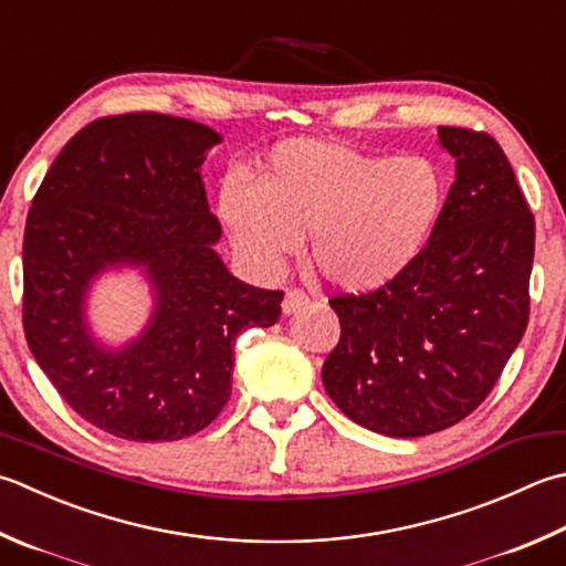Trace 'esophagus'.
<instances>
[{"instance_id": "34e87169", "label": "esophagus", "mask_w": 566, "mask_h": 566, "mask_svg": "<svg viewBox=\"0 0 566 566\" xmlns=\"http://www.w3.org/2000/svg\"><path fill=\"white\" fill-rule=\"evenodd\" d=\"M308 304V298L302 292H286L284 294V302H282V314L284 316H292L296 312H302V308Z\"/></svg>"}]
</instances>
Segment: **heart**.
<instances>
[{
    "label": "heart",
    "mask_w": 566,
    "mask_h": 566,
    "mask_svg": "<svg viewBox=\"0 0 566 566\" xmlns=\"http://www.w3.org/2000/svg\"><path fill=\"white\" fill-rule=\"evenodd\" d=\"M447 206V174L429 157H382L328 139L280 142L258 184L228 179L218 210L232 248L274 274L302 248L343 294H373L422 258Z\"/></svg>",
    "instance_id": "1"
}]
</instances>
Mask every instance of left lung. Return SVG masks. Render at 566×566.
<instances>
[{"label":"left lung","instance_id":"obj_1","mask_svg":"<svg viewBox=\"0 0 566 566\" xmlns=\"http://www.w3.org/2000/svg\"><path fill=\"white\" fill-rule=\"evenodd\" d=\"M457 159L422 258L380 292L336 296L340 340L321 380L353 422L415 439L461 422L501 378L530 316L535 218L493 137L439 127Z\"/></svg>","mask_w":566,"mask_h":566}]
</instances>
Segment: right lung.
I'll use <instances>...</instances> for the list:
<instances>
[{
  "mask_svg": "<svg viewBox=\"0 0 566 566\" xmlns=\"http://www.w3.org/2000/svg\"><path fill=\"white\" fill-rule=\"evenodd\" d=\"M223 142L201 122L95 119L43 176L24 232V334L39 368L85 422L129 441H176L230 400L235 340L280 321L282 292L240 282L216 245L203 161ZM137 271L148 321L127 342L90 318L107 273Z\"/></svg>",
  "mask_w": 566,
  "mask_h": 566,
  "instance_id": "add662e5",
  "label": "right lung"
}]
</instances>
